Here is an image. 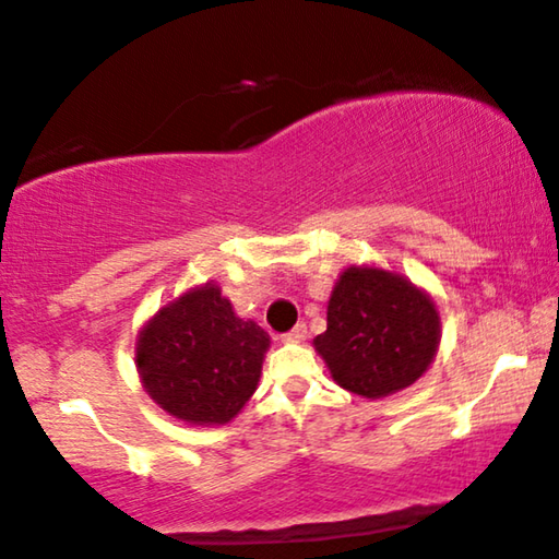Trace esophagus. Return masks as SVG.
Returning a JSON list of instances; mask_svg holds the SVG:
<instances>
[{
    "instance_id": "1",
    "label": "esophagus",
    "mask_w": 559,
    "mask_h": 559,
    "mask_svg": "<svg viewBox=\"0 0 559 559\" xmlns=\"http://www.w3.org/2000/svg\"><path fill=\"white\" fill-rule=\"evenodd\" d=\"M283 342H301V340H306V324H296L294 329H290V332H286L281 336Z\"/></svg>"
}]
</instances>
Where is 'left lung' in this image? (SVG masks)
<instances>
[{"label":"left lung","mask_w":559,"mask_h":559,"mask_svg":"<svg viewBox=\"0 0 559 559\" xmlns=\"http://www.w3.org/2000/svg\"><path fill=\"white\" fill-rule=\"evenodd\" d=\"M438 342L436 304L411 281L380 269H347L329 298L326 332L313 347L340 388L384 397L426 372Z\"/></svg>","instance_id":"8db88e82"}]
</instances>
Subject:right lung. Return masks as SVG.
Returning <instances> with one entry per match:
<instances>
[{"mask_svg":"<svg viewBox=\"0 0 559 559\" xmlns=\"http://www.w3.org/2000/svg\"><path fill=\"white\" fill-rule=\"evenodd\" d=\"M269 334L235 317L207 283L164 306L136 344L139 374L156 405L194 426L233 420L258 388Z\"/></svg>","mask_w":559,"mask_h":559,"instance_id":"right-lung-1","label":"right lung"}]
</instances>
